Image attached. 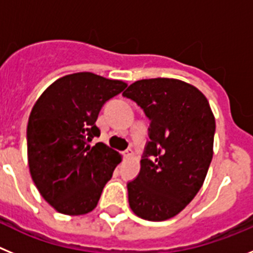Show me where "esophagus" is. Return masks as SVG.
Wrapping results in <instances>:
<instances>
[{
  "label": "esophagus",
  "mask_w": 253,
  "mask_h": 253,
  "mask_svg": "<svg viewBox=\"0 0 253 253\" xmlns=\"http://www.w3.org/2000/svg\"><path fill=\"white\" fill-rule=\"evenodd\" d=\"M123 156H124V158H130L131 156H133V151H131V149H126V151L123 153Z\"/></svg>",
  "instance_id": "esophagus-1"
}]
</instances>
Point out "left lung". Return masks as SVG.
<instances>
[{
	"mask_svg": "<svg viewBox=\"0 0 253 253\" xmlns=\"http://www.w3.org/2000/svg\"><path fill=\"white\" fill-rule=\"evenodd\" d=\"M123 95L151 120L139 175L128 184L129 205L139 218L167 220L204 184L213 158L214 114L202 91L176 78L139 80Z\"/></svg>",
	"mask_w": 253,
	"mask_h": 253,
	"instance_id": "8db88e82",
	"label": "left lung"
}]
</instances>
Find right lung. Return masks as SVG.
Returning a JSON list of instances; mask_svg holds the SVG:
<instances>
[{"label":"right lung","instance_id":"right-lung-1","mask_svg":"<svg viewBox=\"0 0 253 253\" xmlns=\"http://www.w3.org/2000/svg\"><path fill=\"white\" fill-rule=\"evenodd\" d=\"M126 84L91 72L58 78L39 96L28 122L29 169L40 195L66 215L96 208L122 154L104 143L96 126L102 105Z\"/></svg>","mask_w":253,"mask_h":253}]
</instances>
